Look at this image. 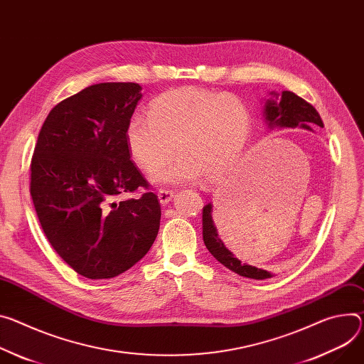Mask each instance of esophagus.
<instances>
[{
    "mask_svg": "<svg viewBox=\"0 0 364 364\" xmlns=\"http://www.w3.org/2000/svg\"><path fill=\"white\" fill-rule=\"evenodd\" d=\"M173 197H174V191H171V190H165V188L158 190V199H159L161 205H168Z\"/></svg>",
    "mask_w": 364,
    "mask_h": 364,
    "instance_id": "obj_1",
    "label": "esophagus"
}]
</instances>
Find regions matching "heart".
<instances>
[{"label":"heart","mask_w":364,"mask_h":364,"mask_svg":"<svg viewBox=\"0 0 364 364\" xmlns=\"http://www.w3.org/2000/svg\"><path fill=\"white\" fill-rule=\"evenodd\" d=\"M252 117L247 103L234 94L181 87L155 97L148 117L134 114L124 129L127 151L145 174L162 186H183L205 176L219 181L247 149Z\"/></svg>","instance_id":"b5f03b06"}]
</instances>
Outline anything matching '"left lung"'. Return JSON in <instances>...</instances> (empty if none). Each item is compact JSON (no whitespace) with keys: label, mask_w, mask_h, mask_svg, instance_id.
I'll use <instances>...</instances> for the list:
<instances>
[{"label":"left lung","mask_w":364,"mask_h":364,"mask_svg":"<svg viewBox=\"0 0 364 364\" xmlns=\"http://www.w3.org/2000/svg\"><path fill=\"white\" fill-rule=\"evenodd\" d=\"M276 98H270L266 103V119L269 124L279 126V127H305L311 129V126L316 124L323 127L322 119L316 109L305 102L302 97L296 95L291 91H283L282 97L276 92L273 94ZM202 225H203V241L209 252L220 262L226 269L234 272L242 277L254 279V280H264L274 276L273 273L262 270L254 266H248L245 262H241L238 257L230 252L225 244L222 242L220 237L218 235L216 226L212 219V205H206L202 213Z\"/></svg>","instance_id":"1"}]
</instances>
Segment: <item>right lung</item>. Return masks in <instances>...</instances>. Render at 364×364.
Instances as JSON below:
<instances>
[{
    "label": "right lung",
    "instance_id": "add662e5",
    "mask_svg": "<svg viewBox=\"0 0 364 364\" xmlns=\"http://www.w3.org/2000/svg\"><path fill=\"white\" fill-rule=\"evenodd\" d=\"M141 90L136 82H102L65 98L48 114L33 151L30 194L43 232L91 280L135 266L159 229L158 196L124 139ZM138 188L142 196L121 199Z\"/></svg>",
    "mask_w": 364,
    "mask_h": 364
}]
</instances>
